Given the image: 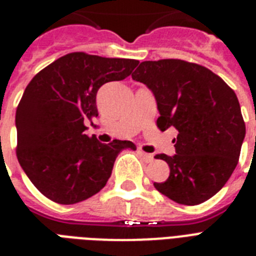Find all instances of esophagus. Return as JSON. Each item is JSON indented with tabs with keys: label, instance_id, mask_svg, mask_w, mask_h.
Returning <instances> with one entry per match:
<instances>
[{
	"label": "esophagus",
	"instance_id": "1",
	"mask_svg": "<svg viewBox=\"0 0 256 256\" xmlns=\"http://www.w3.org/2000/svg\"><path fill=\"white\" fill-rule=\"evenodd\" d=\"M138 154H140V155H141V158H142V159H144V162H151L154 160V155H152V154H148V152H144V151H142V150H140Z\"/></svg>",
	"mask_w": 256,
	"mask_h": 256
}]
</instances>
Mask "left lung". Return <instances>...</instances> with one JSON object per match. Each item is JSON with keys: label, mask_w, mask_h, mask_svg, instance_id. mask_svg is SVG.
<instances>
[{"label": "left lung", "mask_w": 256, "mask_h": 256, "mask_svg": "<svg viewBox=\"0 0 256 256\" xmlns=\"http://www.w3.org/2000/svg\"><path fill=\"white\" fill-rule=\"evenodd\" d=\"M133 80L155 96L160 130H178L176 155H156L168 162L165 182L154 186L183 205H198L220 191L238 162L245 122L234 91L208 68L178 58L144 61Z\"/></svg>", "instance_id": "obj_1"}]
</instances>
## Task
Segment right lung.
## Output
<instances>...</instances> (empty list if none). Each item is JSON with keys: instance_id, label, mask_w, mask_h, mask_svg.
Returning <instances> with one entry per match:
<instances>
[{"instance_id": "right-lung-1", "label": "right lung", "mask_w": 256, "mask_h": 256, "mask_svg": "<svg viewBox=\"0 0 256 256\" xmlns=\"http://www.w3.org/2000/svg\"><path fill=\"white\" fill-rule=\"evenodd\" d=\"M138 60L72 52L32 79L16 108V156L30 182L58 204L96 195L112 176L118 154L130 141L101 144L84 134L98 116L96 94L108 82L130 76Z\"/></svg>"}]
</instances>
